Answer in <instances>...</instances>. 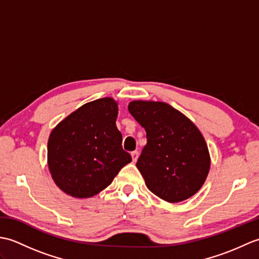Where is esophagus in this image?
<instances>
[{
    "label": "esophagus",
    "mask_w": 259,
    "mask_h": 259,
    "mask_svg": "<svg viewBox=\"0 0 259 259\" xmlns=\"http://www.w3.org/2000/svg\"><path fill=\"white\" fill-rule=\"evenodd\" d=\"M131 157H133V161L136 162L137 160H138L139 152H138V151H133V152H131Z\"/></svg>",
    "instance_id": "1"
}]
</instances>
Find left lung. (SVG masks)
<instances>
[{
    "label": "left lung",
    "mask_w": 259,
    "mask_h": 259,
    "mask_svg": "<svg viewBox=\"0 0 259 259\" xmlns=\"http://www.w3.org/2000/svg\"><path fill=\"white\" fill-rule=\"evenodd\" d=\"M129 112L144 126L147 145L137 161L151 192L179 202L201 188L210 168L208 147L191 121L166 102L133 101Z\"/></svg>",
    "instance_id": "obj_1"
}]
</instances>
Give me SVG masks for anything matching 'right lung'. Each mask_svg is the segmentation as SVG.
Instances as JSON below:
<instances>
[{
    "label": "right lung",
    "mask_w": 259,
    "mask_h": 259,
    "mask_svg": "<svg viewBox=\"0 0 259 259\" xmlns=\"http://www.w3.org/2000/svg\"><path fill=\"white\" fill-rule=\"evenodd\" d=\"M112 98L88 102L63 119L49 137L48 164L54 183L75 198H90L131 162L115 125Z\"/></svg>",
    "instance_id": "add662e5"
}]
</instances>
